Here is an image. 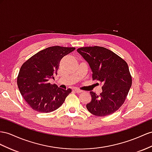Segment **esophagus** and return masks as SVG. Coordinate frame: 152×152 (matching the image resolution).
Returning a JSON list of instances; mask_svg holds the SVG:
<instances>
[{"mask_svg": "<svg viewBox=\"0 0 152 152\" xmlns=\"http://www.w3.org/2000/svg\"><path fill=\"white\" fill-rule=\"evenodd\" d=\"M74 91L76 92V93H81V92H83L81 90H80V89H77V88H75V89H74Z\"/></svg>", "mask_w": 152, "mask_h": 152, "instance_id": "1", "label": "esophagus"}]
</instances>
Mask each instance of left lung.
I'll use <instances>...</instances> for the list:
<instances>
[{
    "instance_id": "obj_1",
    "label": "left lung",
    "mask_w": 152,
    "mask_h": 152,
    "mask_svg": "<svg viewBox=\"0 0 152 152\" xmlns=\"http://www.w3.org/2000/svg\"><path fill=\"white\" fill-rule=\"evenodd\" d=\"M90 66L92 80L103 83L102 92H90L91 102L87 110L97 116L114 113L122 106L132 86V76L126 62L115 53L99 46L77 49Z\"/></svg>"
}]
</instances>
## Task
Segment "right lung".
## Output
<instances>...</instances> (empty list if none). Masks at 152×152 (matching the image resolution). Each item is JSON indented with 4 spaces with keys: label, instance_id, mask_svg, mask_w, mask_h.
I'll return each mask as SVG.
<instances>
[{
    "label": "right lung",
    "instance_id": "right-lung-1",
    "mask_svg": "<svg viewBox=\"0 0 152 152\" xmlns=\"http://www.w3.org/2000/svg\"><path fill=\"white\" fill-rule=\"evenodd\" d=\"M75 48L53 46L43 49L24 62L17 77V85L23 98L34 110L48 113L59 108L71 88L64 90L49 83L57 75L61 59Z\"/></svg>",
    "mask_w": 152,
    "mask_h": 152
}]
</instances>
